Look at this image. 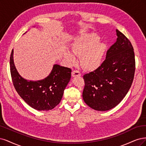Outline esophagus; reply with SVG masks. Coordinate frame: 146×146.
Wrapping results in <instances>:
<instances>
[{
  "label": "esophagus",
  "instance_id": "obj_1",
  "mask_svg": "<svg viewBox=\"0 0 146 146\" xmlns=\"http://www.w3.org/2000/svg\"><path fill=\"white\" fill-rule=\"evenodd\" d=\"M72 75L73 77H76V76H80L81 75V73H80L78 70H73V71L72 72Z\"/></svg>",
  "mask_w": 146,
  "mask_h": 146
}]
</instances>
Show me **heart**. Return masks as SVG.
I'll list each match as a JSON object with an SVG mask.
<instances>
[{
	"label": "heart",
	"mask_w": 146,
	"mask_h": 146,
	"mask_svg": "<svg viewBox=\"0 0 146 146\" xmlns=\"http://www.w3.org/2000/svg\"><path fill=\"white\" fill-rule=\"evenodd\" d=\"M100 37L96 34H88L74 40L72 51L75 56H81V66L87 70H95L100 66L106 51V45L99 42ZM69 51H64L63 56L70 64L76 62L74 56Z\"/></svg>",
	"instance_id": "b5f03b06"
}]
</instances>
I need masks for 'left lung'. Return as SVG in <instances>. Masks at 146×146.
<instances>
[{
  "label": "left lung",
  "mask_w": 146,
  "mask_h": 146,
  "mask_svg": "<svg viewBox=\"0 0 146 146\" xmlns=\"http://www.w3.org/2000/svg\"><path fill=\"white\" fill-rule=\"evenodd\" d=\"M116 41L107 50L106 58L95 71L84 74L83 100L92 109L109 110L123 100L133 82L135 59L133 46L116 30Z\"/></svg>",
  "instance_id": "1"
}]
</instances>
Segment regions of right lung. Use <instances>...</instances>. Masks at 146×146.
<instances>
[{
    "mask_svg": "<svg viewBox=\"0 0 146 146\" xmlns=\"http://www.w3.org/2000/svg\"><path fill=\"white\" fill-rule=\"evenodd\" d=\"M10 65L14 87L27 104L40 111L51 110L59 104L71 78V69L56 64L46 78L37 81H27L21 77L15 67L13 49Z\"/></svg>",
    "mask_w": 146,
    "mask_h": 146,
    "instance_id": "right-lung-1",
    "label": "right lung"
}]
</instances>
